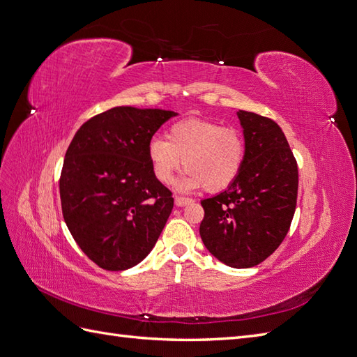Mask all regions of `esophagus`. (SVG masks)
I'll return each instance as SVG.
<instances>
[{
	"label": "esophagus",
	"mask_w": 357,
	"mask_h": 357,
	"mask_svg": "<svg viewBox=\"0 0 357 357\" xmlns=\"http://www.w3.org/2000/svg\"><path fill=\"white\" fill-rule=\"evenodd\" d=\"M190 202H192V199L184 197V196H175V205L176 206H184V205H187Z\"/></svg>",
	"instance_id": "esophagus-1"
}]
</instances>
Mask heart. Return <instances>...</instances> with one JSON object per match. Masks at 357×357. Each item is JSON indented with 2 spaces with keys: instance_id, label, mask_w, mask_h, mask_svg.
Masks as SVG:
<instances>
[{
  "instance_id": "b5f03b06",
  "label": "heart",
  "mask_w": 357,
  "mask_h": 357,
  "mask_svg": "<svg viewBox=\"0 0 357 357\" xmlns=\"http://www.w3.org/2000/svg\"><path fill=\"white\" fill-rule=\"evenodd\" d=\"M147 156L155 178L170 184L176 173L187 170L179 182L182 190L204 187L206 193L227 190L243 167L246 143L233 128L204 119H185L172 124L167 139L153 137Z\"/></svg>"
}]
</instances>
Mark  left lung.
Returning a JSON list of instances; mask_svg holds the SVG:
<instances>
[{
  "label": "left lung",
  "mask_w": 357,
  "mask_h": 357,
  "mask_svg": "<svg viewBox=\"0 0 357 357\" xmlns=\"http://www.w3.org/2000/svg\"><path fill=\"white\" fill-rule=\"evenodd\" d=\"M246 156L225 192L204 199L199 227L204 245L231 268H252L283 242L294 219L298 165L278 124L238 111Z\"/></svg>",
  "instance_id": "8db88e82"
}]
</instances>
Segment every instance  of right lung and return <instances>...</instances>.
<instances>
[{
    "label": "right lung",
    "instance_id": "obj_1",
    "mask_svg": "<svg viewBox=\"0 0 357 357\" xmlns=\"http://www.w3.org/2000/svg\"><path fill=\"white\" fill-rule=\"evenodd\" d=\"M176 112L117 106L89 119L66 149L62 214L89 260L106 271L135 266L167 222L172 192L155 178L147 144Z\"/></svg>",
    "mask_w": 357,
    "mask_h": 357
}]
</instances>
